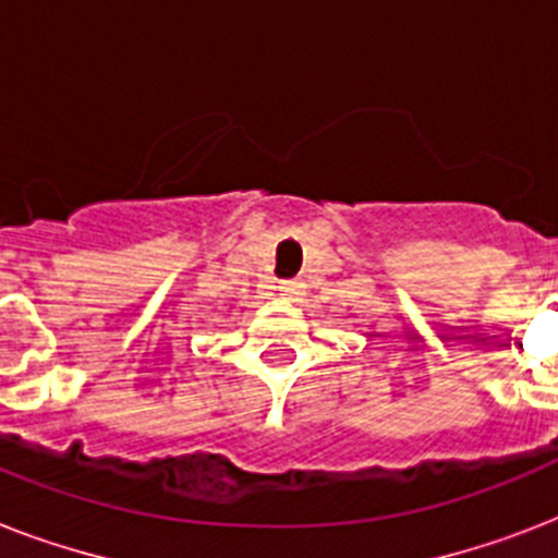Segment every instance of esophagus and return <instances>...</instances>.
Wrapping results in <instances>:
<instances>
[{
	"mask_svg": "<svg viewBox=\"0 0 558 558\" xmlns=\"http://www.w3.org/2000/svg\"><path fill=\"white\" fill-rule=\"evenodd\" d=\"M278 289L283 298H298L301 292H304V283H298V280H283Z\"/></svg>",
	"mask_w": 558,
	"mask_h": 558,
	"instance_id": "obj_1",
	"label": "esophagus"
}]
</instances>
